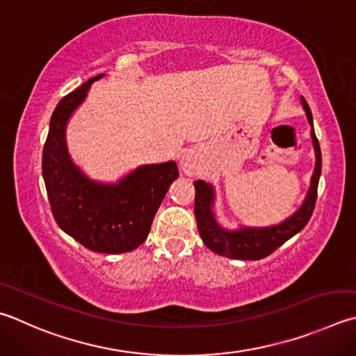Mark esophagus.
<instances>
[{"label": "esophagus", "instance_id": "esophagus-1", "mask_svg": "<svg viewBox=\"0 0 356 356\" xmlns=\"http://www.w3.org/2000/svg\"><path fill=\"white\" fill-rule=\"evenodd\" d=\"M180 166L185 174H193L196 171V156L195 152H186L184 154L182 160H180Z\"/></svg>", "mask_w": 356, "mask_h": 356}]
</instances>
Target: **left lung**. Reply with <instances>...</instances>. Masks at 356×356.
I'll use <instances>...</instances> for the list:
<instances>
[{
	"mask_svg": "<svg viewBox=\"0 0 356 356\" xmlns=\"http://www.w3.org/2000/svg\"><path fill=\"white\" fill-rule=\"evenodd\" d=\"M302 106L305 108L308 122L313 127V115L309 111L308 102L302 98ZM312 137L316 151V168L312 179V186L307 195L305 202L293 216L286 219L275 227L268 229H241L236 232H227L219 227L211 213L213 190L202 180L195 182V216L197 229L204 244L218 255L236 258V260H260L273 254L283 243H286L291 236L300 232L308 224L313 215L316 199H318V184L322 171V156L319 140L312 129Z\"/></svg>",
	"mask_w": 356,
	"mask_h": 356,
	"instance_id": "8db88e82",
	"label": "left lung"
}]
</instances>
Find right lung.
<instances>
[{"mask_svg": "<svg viewBox=\"0 0 356 356\" xmlns=\"http://www.w3.org/2000/svg\"><path fill=\"white\" fill-rule=\"evenodd\" d=\"M98 74L59 101L43 146L42 172L51 211L59 227L83 248L102 254L137 249L149 235L152 219L170 185L179 177L174 161L146 165L118 185H99L71 163L65 124Z\"/></svg>", "mask_w": 356, "mask_h": 356, "instance_id": "1", "label": "right lung"}]
</instances>
